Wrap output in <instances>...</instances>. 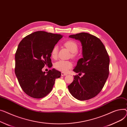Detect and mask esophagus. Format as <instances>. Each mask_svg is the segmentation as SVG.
I'll list each match as a JSON object with an SVG mask.
<instances>
[{
	"label": "esophagus",
	"instance_id": "obj_1",
	"mask_svg": "<svg viewBox=\"0 0 127 127\" xmlns=\"http://www.w3.org/2000/svg\"><path fill=\"white\" fill-rule=\"evenodd\" d=\"M67 75V74L65 73L64 72H62V76H65Z\"/></svg>",
	"mask_w": 127,
	"mask_h": 127
}]
</instances>
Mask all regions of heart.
Masks as SVG:
<instances>
[{
	"label": "heart",
	"mask_w": 127,
	"mask_h": 127,
	"mask_svg": "<svg viewBox=\"0 0 127 127\" xmlns=\"http://www.w3.org/2000/svg\"><path fill=\"white\" fill-rule=\"evenodd\" d=\"M64 46L68 48L69 51L72 52V56L74 57L75 56L76 52L78 51V46L77 43L73 40H68L64 42ZM58 46H55L51 51V56L52 58H56L58 54ZM54 68L63 72H67L73 66L72 63L70 61L60 60L54 64Z\"/></svg>",
	"instance_id": "obj_1"
}]
</instances>
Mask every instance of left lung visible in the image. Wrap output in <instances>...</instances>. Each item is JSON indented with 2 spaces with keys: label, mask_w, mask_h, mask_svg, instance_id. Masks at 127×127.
<instances>
[{
  "label": "left lung",
  "mask_w": 127,
  "mask_h": 127,
  "mask_svg": "<svg viewBox=\"0 0 127 127\" xmlns=\"http://www.w3.org/2000/svg\"><path fill=\"white\" fill-rule=\"evenodd\" d=\"M69 37L78 40L82 46L83 58L79 59L73 70L78 75L74 76L68 86L71 95L79 100L94 97L102 90L108 77L110 59L101 40L87 33L71 35Z\"/></svg>",
  "instance_id": "8db88e82"
}]
</instances>
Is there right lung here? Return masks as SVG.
<instances>
[{"mask_svg":"<svg viewBox=\"0 0 127 127\" xmlns=\"http://www.w3.org/2000/svg\"><path fill=\"white\" fill-rule=\"evenodd\" d=\"M63 37L61 34L37 31L26 36L20 42L15 53V73L25 93L41 98L52 90L56 78L61 72L55 69L46 74L42 69L52 64L51 51Z\"/></svg>","mask_w":127,"mask_h":127,"instance_id":"add662e5","label":"right lung"}]
</instances>
